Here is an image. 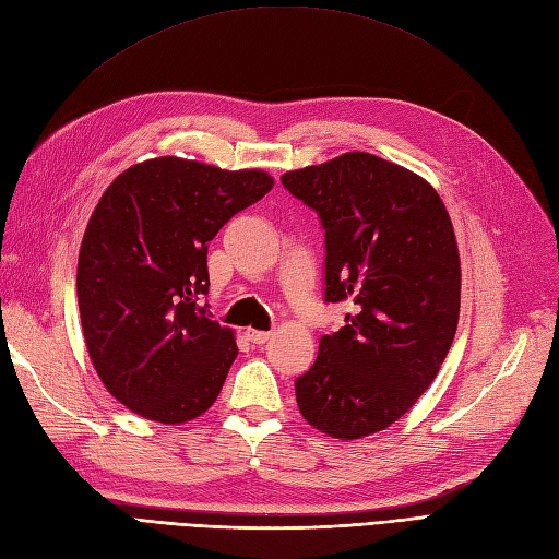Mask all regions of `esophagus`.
<instances>
[{
	"label": "esophagus",
	"instance_id": "1",
	"mask_svg": "<svg viewBox=\"0 0 559 559\" xmlns=\"http://www.w3.org/2000/svg\"><path fill=\"white\" fill-rule=\"evenodd\" d=\"M270 331H257V329H247V341L253 345H265L270 341Z\"/></svg>",
	"mask_w": 559,
	"mask_h": 559
}]
</instances>
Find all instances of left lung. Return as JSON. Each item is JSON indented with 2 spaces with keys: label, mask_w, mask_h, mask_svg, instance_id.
<instances>
[{
  "label": "left lung",
  "mask_w": 559,
  "mask_h": 559,
  "mask_svg": "<svg viewBox=\"0 0 559 559\" xmlns=\"http://www.w3.org/2000/svg\"><path fill=\"white\" fill-rule=\"evenodd\" d=\"M282 183L326 230V300L354 306L296 380L298 411L317 431L357 441L408 413L448 357L462 296L454 228L425 177L364 151Z\"/></svg>",
  "instance_id": "1"
}]
</instances>
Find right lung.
Instances as JSON below:
<instances>
[{
    "label": "right lung",
    "mask_w": 559,
    "mask_h": 559,
    "mask_svg": "<svg viewBox=\"0 0 559 559\" xmlns=\"http://www.w3.org/2000/svg\"><path fill=\"white\" fill-rule=\"evenodd\" d=\"M275 186L263 170L160 156L128 167L95 205L76 265L81 331L107 392L140 417L205 415L238 357L205 300L207 245Z\"/></svg>",
    "instance_id": "add662e5"
}]
</instances>
